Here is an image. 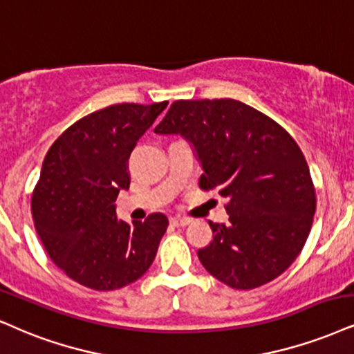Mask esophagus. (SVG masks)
<instances>
[{
	"label": "esophagus",
	"mask_w": 354,
	"mask_h": 354,
	"mask_svg": "<svg viewBox=\"0 0 354 354\" xmlns=\"http://www.w3.org/2000/svg\"><path fill=\"white\" fill-rule=\"evenodd\" d=\"M170 225L176 226V228H184V226L190 225L189 218H180V216H174L170 218Z\"/></svg>",
	"instance_id": "obj_1"
}]
</instances>
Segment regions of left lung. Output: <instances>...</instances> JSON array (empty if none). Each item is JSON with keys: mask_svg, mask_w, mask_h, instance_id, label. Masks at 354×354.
I'll use <instances>...</instances> for the list:
<instances>
[{"mask_svg": "<svg viewBox=\"0 0 354 354\" xmlns=\"http://www.w3.org/2000/svg\"><path fill=\"white\" fill-rule=\"evenodd\" d=\"M157 134H180L203 174L198 185L228 198L230 223L208 221L215 236L198 259L238 290L281 276L302 251L315 215L307 160L292 136L238 100H177Z\"/></svg>", "mask_w": 354, "mask_h": 354, "instance_id": "left-lung-1", "label": "left lung"}]
</instances>
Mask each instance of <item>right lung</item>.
I'll return each instance as SVG.
<instances>
[{
    "instance_id": "add662e5",
    "label": "right lung",
    "mask_w": 354,
    "mask_h": 354,
    "mask_svg": "<svg viewBox=\"0 0 354 354\" xmlns=\"http://www.w3.org/2000/svg\"><path fill=\"white\" fill-rule=\"evenodd\" d=\"M169 102L111 104L65 129L44 159L30 210L47 254L68 277L93 290H115L151 268L167 216L116 218L129 189L128 159Z\"/></svg>"
}]
</instances>
